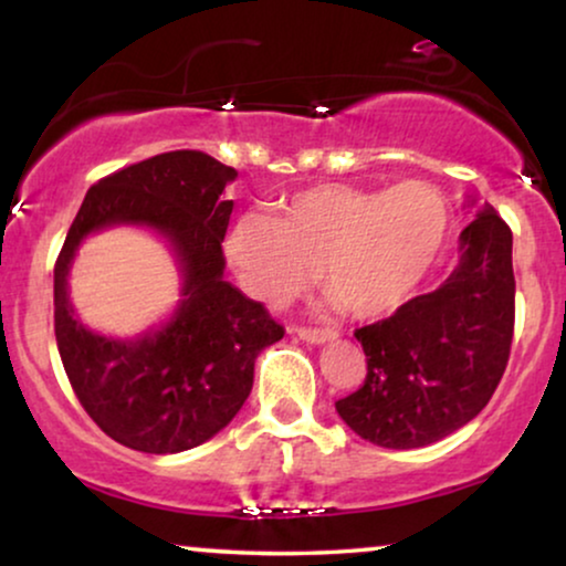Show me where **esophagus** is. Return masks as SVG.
<instances>
[{"label":"esophagus","mask_w":566,"mask_h":566,"mask_svg":"<svg viewBox=\"0 0 566 566\" xmlns=\"http://www.w3.org/2000/svg\"><path fill=\"white\" fill-rule=\"evenodd\" d=\"M293 332H296L301 339H306V343H314V345L327 343V339L335 337V332L332 329H316V327H293Z\"/></svg>","instance_id":"34e87169"}]
</instances>
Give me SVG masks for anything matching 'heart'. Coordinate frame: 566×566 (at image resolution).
I'll use <instances>...</instances> for the list:
<instances>
[{"mask_svg":"<svg viewBox=\"0 0 566 566\" xmlns=\"http://www.w3.org/2000/svg\"><path fill=\"white\" fill-rule=\"evenodd\" d=\"M451 208L428 182L394 188L316 185L281 203V213H242L227 254L252 298L283 306L319 270L332 304L353 319L397 312L443 258Z\"/></svg>","mask_w":566,"mask_h":566,"instance_id":"heart-1","label":"heart"}]
</instances>
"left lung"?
Listing matches in <instances>:
<instances>
[{"label": "left lung", "instance_id": "obj_1", "mask_svg": "<svg viewBox=\"0 0 566 566\" xmlns=\"http://www.w3.org/2000/svg\"><path fill=\"white\" fill-rule=\"evenodd\" d=\"M515 329L513 231L490 203L461 231L459 268L391 316L355 329L366 378L335 407L381 448H422L482 412L505 374Z\"/></svg>", "mask_w": 566, "mask_h": 566}]
</instances>
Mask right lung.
<instances>
[{
  "mask_svg": "<svg viewBox=\"0 0 566 566\" xmlns=\"http://www.w3.org/2000/svg\"><path fill=\"white\" fill-rule=\"evenodd\" d=\"M234 167L180 149L123 167L92 185L53 268V329L69 384L97 428L144 453H180L227 428L252 391L254 358L283 337L260 301L223 281L221 242L234 203L221 192ZM144 222L181 260L184 298L142 340L103 338L67 301V268L90 230Z\"/></svg>",
  "mask_w": 566,
  "mask_h": 566,
  "instance_id": "add662e5",
  "label": "right lung"
}]
</instances>
